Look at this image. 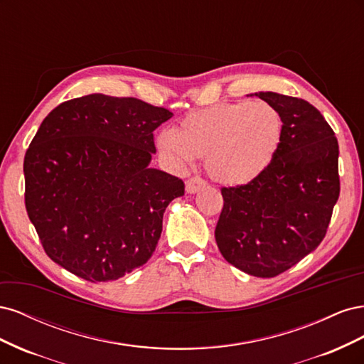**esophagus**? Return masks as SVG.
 Returning <instances> with one entry per match:
<instances>
[{"label": "esophagus", "mask_w": 364, "mask_h": 364, "mask_svg": "<svg viewBox=\"0 0 364 364\" xmlns=\"http://www.w3.org/2000/svg\"><path fill=\"white\" fill-rule=\"evenodd\" d=\"M205 185H206V182L202 178H199V176H194V178H190L188 181L185 182V190H186V193H188V194H194V193L199 191L202 186H205Z\"/></svg>", "instance_id": "34e87169"}]
</instances>
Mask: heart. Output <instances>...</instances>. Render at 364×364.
<instances>
[{"mask_svg": "<svg viewBox=\"0 0 364 364\" xmlns=\"http://www.w3.org/2000/svg\"><path fill=\"white\" fill-rule=\"evenodd\" d=\"M284 119L267 102L223 103L186 115L179 130L158 136L161 155L185 168L205 158L206 171L226 185H243L266 170L281 146Z\"/></svg>", "mask_w": 364, "mask_h": 364, "instance_id": "b5f03b06", "label": "heart"}]
</instances>
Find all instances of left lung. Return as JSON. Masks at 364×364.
Masks as SVG:
<instances>
[{
	"mask_svg": "<svg viewBox=\"0 0 364 364\" xmlns=\"http://www.w3.org/2000/svg\"><path fill=\"white\" fill-rule=\"evenodd\" d=\"M255 95L279 109L281 146L258 178L223 186L215 241L223 258L237 269L273 278L325 238L340 194L338 142L323 115L302 98Z\"/></svg>",
	"mask_w": 364,
	"mask_h": 364,
	"instance_id": "obj_1",
	"label": "left lung"
}]
</instances>
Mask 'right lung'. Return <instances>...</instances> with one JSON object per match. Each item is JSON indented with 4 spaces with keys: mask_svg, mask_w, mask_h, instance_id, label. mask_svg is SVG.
<instances>
[{
    "mask_svg": "<svg viewBox=\"0 0 364 364\" xmlns=\"http://www.w3.org/2000/svg\"><path fill=\"white\" fill-rule=\"evenodd\" d=\"M165 107L134 97L90 94L42 121L24 158L26 209L43 250L91 282L115 281L156 249L182 179L150 168Z\"/></svg>",
    "mask_w": 364,
    "mask_h": 364,
    "instance_id": "obj_1",
    "label": "right lung"
}]
</instances>
